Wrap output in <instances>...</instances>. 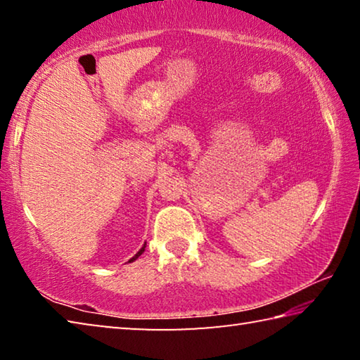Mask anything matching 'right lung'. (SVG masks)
I'll return each instance as SVG.
<instances>
[{
    "label": "right lung",
    "mask_w": 360,
    "mask_h": 360,
    "mask_svg": "<svg viewBox=\"0 0 360 360\" xmlns=\"http://www.w3.org/2000/svg\"><path fill=\"white\" fill-rule=\"evenodd\" d=\"M144 248H146V245H144V246H143V248H141V249H139V251H138V252H136V254H135V255H133V257H131V259H130V260H129V262H133V260H136V259H138V257H139V255H141V254H143V252H144Z\"/></svg>",
    "instance_id": "obj_1"
}]
</instances>
